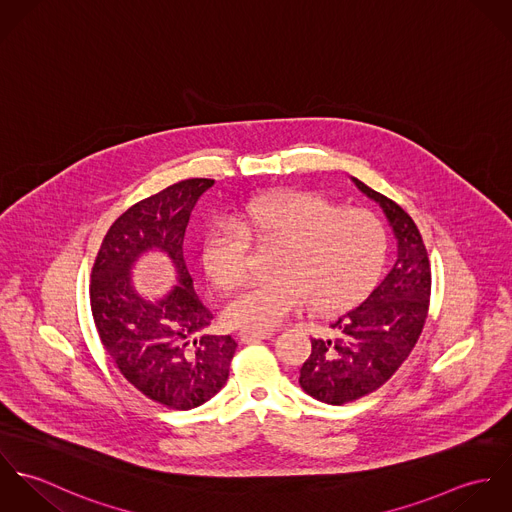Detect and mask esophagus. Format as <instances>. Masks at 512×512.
I'll list each match as a JSON object with an SVG mask.
<instances>
[{
  "instance_id": "1",
  "label": "esophagus",
  "mask_w": 512,
  "mask_h": 512,
  "mask_svg": "<svg viewBox=\"0 0 512 512\" xmlns=\"http://www.w3.org/2000/svg\"><path fill=\"white\" fill-rule=\"evenodd\" d=\"M272 335H274V331H240V341L244 345H248V343H256L262 339H270Z\"/></svg>"
}]
</instances>
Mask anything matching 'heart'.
Segmentation results:
<instances>
[{"mask_svg": "<svg viewBox=\"0 0 512 512\" xmlns=\"http://www.w3.org/2000/svg\"><path fill=\"white\" fill-rule=\"evenodd\" d=\"M252 244L278 246L274 278L232 293L222 319L232 329L268 331L305 305L333 313L359 299L380 268L386 238L380 220L363 209H341L311 193H270L209 228V278L220 288L242 282Z\"/></svg>", "mask_w": 512, "mask_h": 512, "instance_id": "heart-1", "label": "heart"}]
</instances>
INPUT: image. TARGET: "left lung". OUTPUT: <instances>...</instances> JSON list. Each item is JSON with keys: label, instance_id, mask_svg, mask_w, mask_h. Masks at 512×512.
<instances>
[{"label": "left lung", "instance_id": "1", "mask_svg": "<svg viewBox=\"0 0 512 512\" xmlns=\"http://www.w3.org/2000/svg\"><path fill=\"white\" fill-rule=\"evenodd\" d=\"M353 181L390 220L398 256L361 303L339 313L325 337L311 339L299 384L331 406L355 402L392 378L422 335L432 293L428 250L416 222L392 199L355 177Z\"/></svg>", "mask_w": 512, "mask_h": 512}]
</instances>
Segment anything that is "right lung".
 Segmentation results:
<instances>
[{
  "label": "right lung",
  "instance_id": "add662e5",
  "mask_svg": "<svg viewBox=\"0 0 512 512\" xmlns=\"http://www.w3.org/2000/svg\"><path fill=\"white\" fill-rule=\"evenodd\" d=\"M215 179H185L132 205L108 228L90 276L94 325L108 357L149 400L191 410L224 386L236 341L209 335L213 313L193 288L183 240L191 213ZM147 249L167 253L180 284L147 302L131 286L129 270Z\"/></svg>",
  "mask_w": 512,
  "mask_h": 512
}]
</instances>
